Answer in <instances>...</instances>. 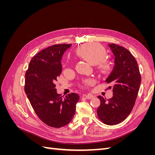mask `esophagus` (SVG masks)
<instances>
[{"instance_id": "1", "label": "esophagus", "mask_w": 155, "mask_h": 155, "mask_svg": "<svg viewBox=\"0 0 155 155\" xmlns=\"http://www.w3.org/2000/svg\"><path fill=\"white\" fill-rule=\"evenodd\" d=\"M84 97H85L87 99H88V100H90V99H92V98L94 97V96L92 94H87V95H84Z\"/></svg>"}]
</instances>
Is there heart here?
<instances>
[{"label":"heart","instance_id":"heart-1","mask_svg":"<svg viewBox=\"0 0 155 155\" xmlns=\"http://www.w3.org/2000/svg\"><path fill=\"white\" fill-rule=\"evenodd\" d=\"M77 54L81 58L86 59L92 64H97L98 70L103 73L109 72L111 64L109 61L104 59L105 56V50L103 46L97 43H89L77 50ZM94 80L92 78H87L83 81L84 87L92 85Z\"/></svg>","mask_w":155,"mask_h":155}]
</instances>
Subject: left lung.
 Wrapping results in <instances>:
<instances>
[{"label":"left lung","instance_id":"8db88e82","mask_svg":"<svg viewBox=\"0 0 155 155\" xmlns=\"http://www.w3.org/2000/svg\"><path fill=\"white\" fill-rule=\"evenodd\" d=\"M109 46L114 56V67L106 82L113 86V96L109 100L97 96L101 104L97 114L104 124L114 125L125 120L132 111L142 78L137 60L127 49L115 44Z\"/></svg>","mask_w":155,"mask_h":155}]
</instances>
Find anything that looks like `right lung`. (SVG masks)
Returning <instances> with one entry per match:
<instances>
[{"label": "right lung", "mask_w": 155, "mask_h": 155, "mask_svg": "<svg viewBox=\"0 0 155 155\" xmlns=\"http://www.w3.org/2000/svg\"><path fill=\"white\" fill-rule=\"evenodd\" d=\"M72 44L48 46L35 54L25 74V91L39 119L51 127L60 128L71 121L79 96L63 97L57 93L55 82L62 72V55Z\"/></svg>", "instance_id": "add662e5"}]
</instances>
